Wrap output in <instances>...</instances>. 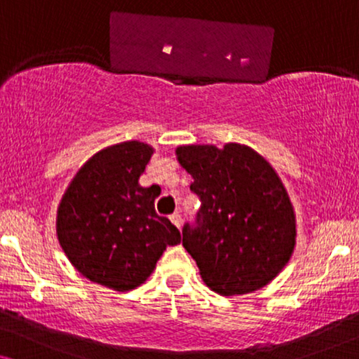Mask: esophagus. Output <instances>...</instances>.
Returning <instances> with one entry per match:
<instances>
[{"mask_svg":"<svg viewBox=\"0 0 359 359\" xmlns=\"http://www.w3.org/2000/svg\"><path fill=\"white\" fill-rule=\"evenodd\" d=\"M170 220H171V222H173L178 229L181 227V224H183V219H181V214H178V212L171 214V215H170Z\"/></svg>","mask_w":359,"mask_h":359,"instance_id":"34e87169","label":"esophagus"}]
</instances>
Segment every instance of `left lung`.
<instances>
[{
    "label": "left lung",
    "instance_id": "1",
    "mask_svg": "<svg viewBox=\"0 0 359 359\" xmlns=\"http://www.w3.org/2000/svg\"><path fill=\"white\" fill-rule=\"evenodd\" d=\"M176 156L201 201L194 224L183 227V247L204 283L222 296L266 286L296 247V215L276 171L240 144L183 145Z\"/></svg>",
    "mask_w": 359,
    "mask_h": 359
}]
</instances>
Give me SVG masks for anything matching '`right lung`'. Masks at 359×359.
Returning a JSON list of instances; mask_svg holds the SVG:
<instances>
[{
  "label": "right lung",
  "instance_id": "add662e5",
  "mask_svg": "<svg viewBox=\"0 0 359 359\" xmlns=\"http://www.w3.org/2000/svg\"><path fill=\"white\" fill-rule=\"evenodd\" d=\"M154 155L144 142H122L93 155L72 180L57 210V237L83 276L114 291L135 289L154 273L180 230L155 212L139 184Z\"/></svg>",
  "mask_w": 359,
  "mask_h": 359
}]
</instances>
